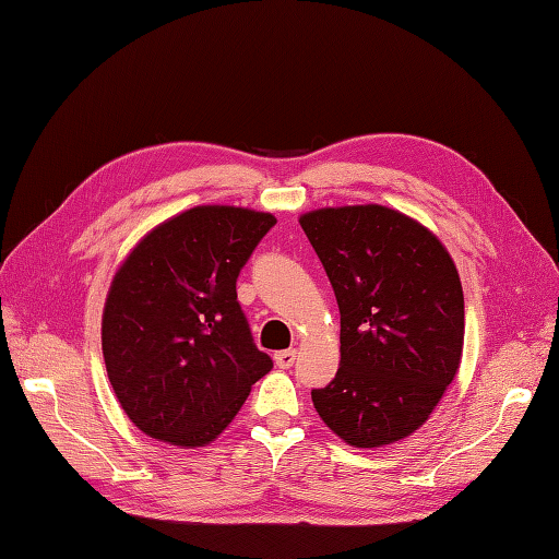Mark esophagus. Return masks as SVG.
I'll use <instances>...</instances> for the list:
<instances>
[{
	"label": "esophagus",
	"mask_w": 559,
	"mask_h": 559,
	"mask_svg": "<svg viewBox=\"0 0 559 559\" xmlns=\"http://www.w3.org/2000/svg\"><path fill=\"white\" fill-rule=\"evenodd\" d=\"M298 357V349H282L275 354V364L277 368H292L296 364Z\"/></svg>",
	"instance_id": "obj_1"
}]
</instances>
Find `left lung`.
I'll list each match as a JSON object with an SVG mask.
<instances>
[{
  "label": "left lung",
  "instance_id": "1",
  "mask_svg": "<svg viewBox=\"0 0 559 559\" xmlns=\"http://www.w3.org/2000/svg\"><path fill=\"white\" fill-rule=\"evenodd\" d=\"M300 226L341 310V368L312 403L352 448L403 441L431 417L464 349V292L445 245L384 205L321 207Z\"/></svg>",
  "mask_w": 559,
  "mask_h": 559
}]
</instances>
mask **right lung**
<instances>
[{
    "instance_id": "1",
    "label": "right lung",
    "mask_w": 559,
    "mask_h": 559,
    "mask_svg": "<svg viewBox=\"0 0 559 559\" xmlns=\"http://www.w3.org/2000/svg\"><path fill=\"white\" fill-rule=\"evenodd\" d=\"M275 224L270 212L198 205L151 228L118 265L103 354L118 403L146 436L210 445L273 368L251 341L235 282Z\"/></svg>"
}]
</instances>
